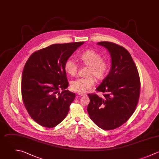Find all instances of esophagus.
Here are the masks:
<instances>
[{
	"instance_id": "esophagus-1",
	"label": "esophagus",
	"mask_w": 159,
	"mask_h": 159,
	"mask_svg": "<svg viewBox=\"0 0 159 159\" xmlns=\"http://www.w3.org/2000/svg\"><path fill=\"white\" fill-rule=\"evenodd\" d=\"M78 95L79 96H85V95H86V94L83 93H78Z\"/></svg>"
}]
</instances>
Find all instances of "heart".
Instances as JSON below:
<instances>
[{
    "label": "heart",
    "mask_w": 159,
    "mask_h": 159,
    "mask_svg": "<svg viewBox=\"0 0 159 159\" xmlns=\"http://www.w3.org/2000/svg\"><path fill=\"white\" fill-rule=\"evenodd\" d=\"M81 63L88 69L86 72L87 77L78 78L71 82V89L77 92L85 93L89 91L95 84L96 78L98 80L103 79L109 70L110 63L108 61L102 59V56L93 49H89L84 51L79 56ZM66 72L72 76L77 74L79 66L71 58L66 60L64 64Z\"/></svg>",
    "instance_id": "obj_1"
}]
</instances>
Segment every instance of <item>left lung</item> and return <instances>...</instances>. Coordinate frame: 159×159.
Returning <instances> with one entry per match:
<instances>
[{
    "label": "left lung",
    "mask_w": 159,
    "mask_h": 159,
    "mask_svg": "<svg viewBox=\"0 0 159 159\" xmlns=\"http://www.w3.org/2000/svg\"><path fill=\"white\" fill-rule=\"evenodd\" d=\"M97 44L109 51L111 68L96 89L103 96L88 94L90 103L87 111L99 128L112 130L125 123L134 113L140 97V78L130 53L124 47L108 41Z\"/></svg>",
    "instance_id": "1"
}]
</instances>
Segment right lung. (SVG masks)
I'll list each match as a JSON object with an SVG mask.
<instances>
[{"instance_id": "obj_1", "label": "right lung", "mask_w": 159, "mask_h": 159, "mask_svg": "<svg viewBox=\"0 0 159 159\" xmlns=\"http://www.w3.org/2000/svg\"><path fill=\"white\" fill-rule=\"evenodd\" d=\"M84 42L54 44L34 52L23 70L21 84L23 104L31 118L51 128L67 115L75 93L66 90L69 82L65 62ZM62 89L61 93L58 92Z\"/></svg>"}]
</instances>
